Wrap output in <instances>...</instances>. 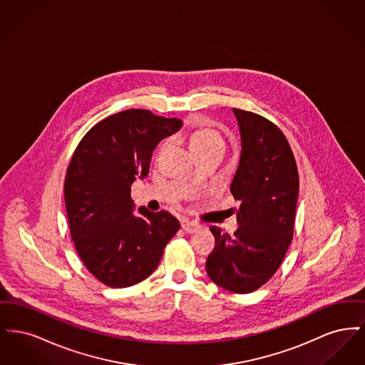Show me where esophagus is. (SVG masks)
<instances>
[{
    "mask_svg": "<svg viewBox=\"0 0 365 365\" xmlns=\"http://www.w3.org/2000/svg\"><path fill=\"white\" fill-rule=\"evenodd\" d=\"M182 228L183 231H186L187 234H194L197 231L201 230V225L197 223V222H192V220H183L182 222Z\"/></svg>",
    "mask_w": 365,
    "mask_h": 365,
    "instance_id": "34e87169",
    "label": "esophagus"
}]
</instances>
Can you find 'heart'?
<instances>
[{
    "label": "heart",
    "mask_w": 365,
    "mask_h": 365,
    "mask_svg": "<svg viewBox=\"0 0 365 365\" xmlns=\"http://www.w3.org/2000/svg\"><path fill=\"white\" fill-rule=\"evenodd\" d=\"M189 145L192 152H198L212 146H225V138L217 130L202 127L191 133Z\"/></svg>",
    "instance_id": "1"
}]
</instances>
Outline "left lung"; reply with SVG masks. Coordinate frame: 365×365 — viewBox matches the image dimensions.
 Returning a JSON list of instances; mask_svg holds the SVG:
<instances>
[{"mask_svg":"<svg viewBox=\"0 0 365 365\" xmlns=\"http://www.w3.org/2000/svg\"><path fill=\"white\" fill-rule=\"evenodd\" d=\"M232 110L242 145L230 187L241 201L240 228L230 235L210 227L215 247L207 259V272L217 286L246 294L272 278L287 253L299 180L293 150L278 125L249 110Z\"/></svg>","mask_w":365,"mask_h":365,"instance_id":"left-lung-1","label":"left lung"}]
</instances>
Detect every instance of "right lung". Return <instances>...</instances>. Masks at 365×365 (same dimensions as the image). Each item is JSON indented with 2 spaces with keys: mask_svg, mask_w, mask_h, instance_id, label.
<instances>
[{
  "mask_svg": "<svg viewBox=\"0 0 365 365\" xmlns=\"http://www.w3.org/2000/svg\"><path fill=\"white\" fill-rule=\"evenodd\" d=\"M180 127V119L127 109L93 125L71 157L64 182L71 238L88 272L109 287L148 278L180 227L165 210L142 207L133 215L131 200L157 143Z\"/></svg>",
  "mask_w": 365,
  "mask_h": 365,
  "instance_id": "1",
  "label": "right lung"
}]
</instances>
